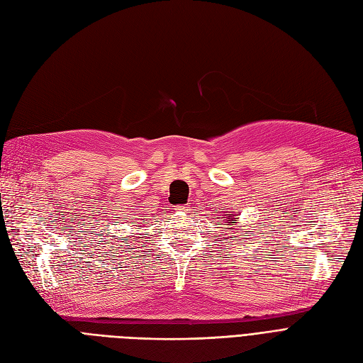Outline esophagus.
<instances>
[{
	"instance_id": "34e87169",
	"label": "esophagus",
	"mask_w": 363,
	"mask_h": 363,
	"mask_svg": "<svg viewBox=\"0 0 363 363\" xmlns=\"http://www.w3.org/2000/svg\"><path fill=\"white\" fill-rule=\"evenodd\" d=\"M188 208H189V206H184V204H177V206H175V211H177V212H186V211H189Z\"/></svg>"
}]
</instances>
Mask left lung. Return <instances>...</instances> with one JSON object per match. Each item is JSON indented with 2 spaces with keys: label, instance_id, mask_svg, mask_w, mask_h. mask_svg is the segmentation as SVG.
Here are the masks:
<instances>
[{
  "label": "left lung",
  "instance_id": "obj_1",
  "mask_svg": "<svg viewBox=\"0 0 363 363\" xmlns=\"http://www.w3.org/2000/svg\"><path fill=\"white\" fill-rule=\"evenodd\" d=\"M218 218H226V223H229V224H228V226H229L228 229H230V228L233 226V224H237V223H238V220L235 218V215H232V213H228V212L224 213V215H221V217H218Z\"/></svg>",
  "mask_w": 363,
  "mask_h": 363
}]
</instances>
